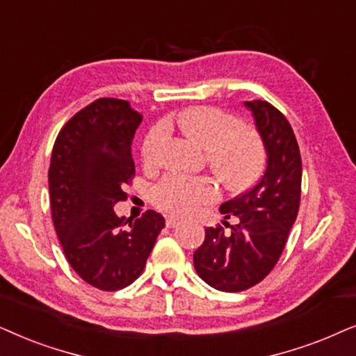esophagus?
Listing matches in <instances>:
<instances>
[{
  "instance_id": "esophagus-1",
  "label": "esophagus",
  "mask_w": 356,
  "mask_h": 356,
  "mask_svg": "<svg viewBox=\"0 0 356 356\" xmlns=\"http://www.w3.org/2000/svg\"><path fill=\"white\" fill-rule=\"evenodd\" d=\"M181 218L179 216H174V215H170V216H165V226L168 227H175V226H179L181 225Z\"/></svg>"
}]
</instances>
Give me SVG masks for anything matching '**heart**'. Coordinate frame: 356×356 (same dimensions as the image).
Returning a JSON list of instances; mask_svg holds the SVG:
<instances>
[{"label": "heart", "mask_w": 356, "mask_h": 356, "mask_svg": "<svg viewBox=\"0 0 356 356\" xmlns=\"http://www.w3.org/2000/svg\"><path fill=\"white\" fill-rule=\"evenodd\" d=\"M165 129L179 131L203 148L208 168L227 191H243L262 170L265 148L259 131L210 106L186 108L169 115L164 125L153 127L141 148L146 168L158 165L161 145L168 135ZM153 198L161 210L186 216L215 202L216 187L207 177H165L154 187Z\"/></svg>", "instance_id": "1"}]
</instances>
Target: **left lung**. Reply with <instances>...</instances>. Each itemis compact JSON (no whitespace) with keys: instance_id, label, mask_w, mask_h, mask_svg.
I'll return each mask as SVG.
<instances>
[{"instance_id":"left-lung-1","label":"left lung","mask_w":356,"mask_h":356,"mask_svg":"<svg viewBox=\"0 0 356 356\" xmlns=\"http://www.w3.org/2000/svg\"><path fill=\"white\" fill-rule=\"evenodd\" d=\"M264 141L267 168L243 195L220 207L229 227H207L193 252L198 277L220 291L238 293L257 285L272 272L285 248L301 198V154L285 115L267 101H245Z\"/></svg>"}]
</instances>
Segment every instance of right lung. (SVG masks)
Here are the masks:
<instances>
[{
  "instance_id": "1",
  "label": "right lung",
  "mask_w": 356,
  "mask_h": 356,
  "mask_svg": "<svg viewBox=\"0 0 356 356\" xmlns=\"http://www.w3.org/2000/svg\"><path fill=\"white\" fill-rule=\"evenodd\" d=\"M143 117L127 101L104 97L60 130L51 151V218L65 257L84 282L104 291L129 286L143 272L164 227L161 213L117 216L135 175L131 141Z\"/></svg>"
}]
</instances>
